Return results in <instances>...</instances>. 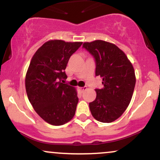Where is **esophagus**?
Listing matches in <instances>:
<instances>
[{
	"label": "esophagus",
	"mask_w": 160,
	"mask_h": 160,
	"mask_svg": "<svg viewBox=\"0 0 160 160\" xmlns=\"http://www.w3.org/2000/svg\"><path fill=\"white\" fill-rule=\"evenodd\" d=\"M79 89H80V92H83L85 91L86 89H87V88H86V86H83V87H80Z\"/></svg>",
	"instance_id": "34e87169"
}]
</instances>
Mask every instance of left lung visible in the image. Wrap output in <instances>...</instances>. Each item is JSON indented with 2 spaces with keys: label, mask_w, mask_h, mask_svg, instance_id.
I'll list each match as a JSON object with an SVG mask.
<instances>
[{
  "label": "left lung",
  "mask_w": 160,
  "mask_h": 160,
  "mask_svg": "<svg viewBox=\"0 0 160 160\" xmlns=\"http://www.w3.org/2000/svg\"><path fill=\"white\" fill-rule=\"evenodd\" d=\"M82 47L95 62V76L102 78V89H95L96 98L89 103L92 115L102 122L118 119L131 102L135 86L133 66L126 54L104 40L84 43Z\"/></svg>",
  "instance_id": "obj_1"
}]
</instances>
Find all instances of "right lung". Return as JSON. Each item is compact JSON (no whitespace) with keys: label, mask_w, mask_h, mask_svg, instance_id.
I'll use <instances>...</instances> for the list:
<instances>
[{"label":"right lung","mask_w":160,"mask_h":160,"mask_svg":"<svg viewBox=\"0 0 160 160\" xmlns=\"http://www.w3.org/2000/svg\"><path fill=\"white\" fill-rule=\"evenodd\" d=\"M82 42L61 40L46 42L33 56L25 77L29 102L43 120L53 126H62L74 117L78 103L76 89L62 80L67 79L65 70Z\"/></svg>","instance_id":"obj_1"}]
</instances>
